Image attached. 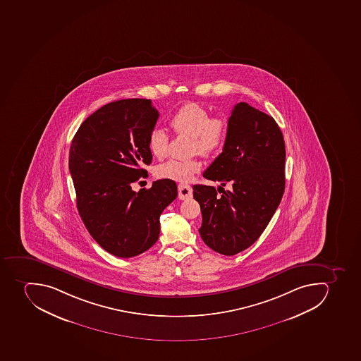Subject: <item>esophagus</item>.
<instances>
[{
    "instance_id": "1",
    "label": "esophagus",
    "mask_w": 361,
    "mask_h": 361,
    "mask_svg": "<svg viewBox=\"0 0 361 361\" xmlns=\"http://www.w3.org/2000/svg\"><path fill=\"white\" fill-rule=\"evenodd\" d=\"M192 194H193V190H192L190 185H178V197L180 200H188V199H191Z\"/></svg>"
}]
</instances>
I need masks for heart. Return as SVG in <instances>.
Returning <instances> with one entry per match:
<instances>
[{"label":"heart","instance_id":"1","mask_svg":"<svg viewBox=\"0 0 361 361\" xmlns=\"http://www.w3.org/2000/svg\"><path fill=\"white\" fill-rule=\"evenodd\" d=\"M170 127L177 135L191 136V152L203 157L215 154L226 140V123L217 116H210L206 107L197 103H188L179 107L169 120ZM149 147L152 155L162 159L169 149V135L164 129H154L149 135ZM200 171L197 159H171L157 168V176L176 182H190Z\"/></svg>","mask_w":361,"mask_h":361}]
</instances>
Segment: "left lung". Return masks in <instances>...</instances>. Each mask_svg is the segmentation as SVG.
<instances>
[{
	"label": "left lung",
	"mask_w": 361,
	"mask_h": 361,
	"mask_svg": "<svg viewBox=\"0 0 361 361\" xmlns=\"http://www.w3.org/2000/svg\"><path fill=\"white\" fill-rule=\"evenodd\" d=\"M285 140L276 120L249 104H236L223 152L203 173L204 178L221 185L230 182L233 188L219 195L214 186H193L203 243L232 256L261 236L285 192Z\"/></svg>",
	"instance_id": "obj_1"
}]
</instances>
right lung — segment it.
Instances as JSON below:
<instances>
[{
    "label": "right lung",
    "instance_id": "right-lung-1",
    "mask_svg": "<svg viewBox=\"0 0 361 361\" xmlns=\"http://www.w3.org/2000/svg\"><path fill=\"white\" fill-rule=\"evenodd\" d=\"M159 112L151 99L106 104L85 118L70 149L76 207L90 235L116 257L146 252L158 241L160 215L177 197V185L160 179L149 190L131 184L152 162L149 135Z\"/></svg>",
    "mask_w": 361,
    "mask_h": 361
}]
</instances>
